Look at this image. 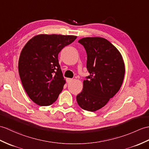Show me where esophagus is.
I'll list each match as a JSON object with an SVG mask.
<instances>
[{
	"label": "esophagus",
	"mask_w": 149,
	"mask_h": 149,
	"mask_svg": "<svg viewBox=\"0 0 149 149\" xmlns=\"http://www.w3.org/2000/svg\"><path fill=\"white\" fill-rule=\"evenodd\" d=\"M72 81H73V79H70V78H67V83H70V82H71Z\"/></svg>",
	"instance_id": "1"
}]
</instances>
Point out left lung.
I'll use <instances>...</instances> for the list:
<instances>
[{
    "label": "left lung",
    "instance_id": "obj_1",
    "mask_svg": "<svg viewBox=\"0 0 149 149\" xmlns=\"http://www.w3.org/2000/svg\"><path fill=\"white\" fill-rule=\"evenodd\" d=\"M79 42L86 51V67L90 75L83 81L82 91L76 98L82 109L95 112L119 91L125 75V65L119 50L104 38L84 37Z\"/></svg>",
    "mask_w": 149,
    "mask_h": 149
}]
</instances>
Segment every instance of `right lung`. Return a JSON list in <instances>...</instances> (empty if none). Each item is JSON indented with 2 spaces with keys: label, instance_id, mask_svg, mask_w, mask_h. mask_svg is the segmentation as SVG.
<instances>
[{
  "label": "right lung",
  "instance_id": "obj_1",
  "mask_svg": "<svg viewBox=\"0 0 149 149\" xmlns=\"http://www.w3.org/2000/svg\"><path fill=\"white\" fill-rule=\"evenodd\" d=\"M77 36L40 34L28 41L21 52L18 71L29 98L40 106L57 100L65 80L58 61V54Z\"/></svg>",
  "mask_w": 149,
  "mask_h": 149
}]
</instances>
